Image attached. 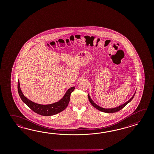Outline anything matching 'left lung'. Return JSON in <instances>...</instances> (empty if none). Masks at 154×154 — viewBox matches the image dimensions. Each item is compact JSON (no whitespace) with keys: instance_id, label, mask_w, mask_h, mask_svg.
Returning a JSON list of instances; mask_svg holds the SVG:
<instances>
[{"instance_id":"1","label":"left lung","mask_w":154,"mask_h":154,"mask_svg":"<svg viewBox=\"0 0 154 154\" xmlns=\"http://www.w3.org/2000/svg\"><path fill=\"white\" fill-rule=\"evenodd\" d=\"M135 93L134 94V95H133V97L128 100L126 102L124 103L123 104H122L121 106H119V107H117L113 108H104L101 107L100 106H99L98 105H97V104H95V103L94 102L93 100L91 99L90 97V95L88 94V98H89V101L90 103L92 104V106H93L94 107L97 108L98 110H99L100 111H102V112H106V113H114V112H118L119 111H120L121 109H122L125 106H126L127 104H128L129 103L131 102V100L133 99V98H134V95H135Z\"/></svg>"}]
</instances>
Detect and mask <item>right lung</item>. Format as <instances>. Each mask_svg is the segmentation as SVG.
I'll use <instances>...</instances> for the list:
<instances>
[{
  "mask_svg": "<svg viewBox=\"0 0 154 154\" xmlns=\"http://www.w3.org/2000/svg\"><path fill=\"white\" fill-rule=\"evenodd\" d=\"M17 88L20 97L21 98L23 102L25 103L32 111L40 115L49 116L56 115L65 109L70 101V94L75 90V87H71L68 89L65 93L64 97L59 101L52 104L46 105L33 102L30 100L28 99L26 97H25L20 89L19 81H18Z\"/></svg>",
  "mask_w": 154,
  "mask_h": 154,
  "instance_id": "obj_1",
  "label": "right lung"
}]
</instances>
